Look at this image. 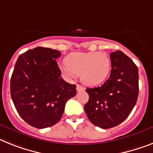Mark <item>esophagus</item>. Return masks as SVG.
Listing matches in <instances>:
<instances>
[{"label":"esophagus","instance_id":"34e87169","mask_svg":"<svg viewBox=\"0 0 153 153\" xmlns=\"http://www.w3.org/2000/svg\"><path fill=\"white\" fill-rule=\"evenodd\" d=\"M83 91V87H82V86L77 84V85H76V91H77V92H80V91Z\"/></svg>","mask_w":153,"mask_h":153}]
</instances>
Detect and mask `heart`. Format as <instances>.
<instances>
[{"mask_svg": "<svg viewBox=\"0 0 153 153\" xmlns=\"http://www.w3.org/2000/svg\"><path fill=\"white\" fill-rule=\"evenodd\" d=\"M61 68L68 78L74 79L76 75H80L84 84L96 86L108 76L111 59L104 53H74L66 57Z\"/></svg>", "mask_w": 153, "mask_h": 153, "instance_id": "heart-1", "label": "heart"}]
</instances>
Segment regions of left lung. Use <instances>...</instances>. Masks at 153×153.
<instances>
[{
	"label": "left lung",
	"instance_id": "1",
	"mask_svg": "<svg viewBox=\"0 0 153 153\" xmlns=\"http://www.w3.org/2000/svg\"><path fill=\"white\" fill-rule=\"evenodd\" d=\"M111 70L104 84L87 88L89 100L84 111L90 121L107 129L125 121L136 104L139 95V70L121 51L111 53Z\"/></svg>",
	"mask_w": 153,
	"mask_h": 153
}]
</instances>
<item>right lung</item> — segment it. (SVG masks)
I'll return each instance as SVG.
<instances>
[{
	"label": "right lung",
	"mask_w": 153,
	"mask_h": 153,
	"mask_svg": "<svg viewBox=\"0 0 153 153\" xmlns=\"http://www.w3.org/2000/svg\"><path fill=\"white\" fill-rule=\"evenodd\" d=\"M59 51L36 47L20 55L11 78V95L22 118L37 128L56 125L66 103L76 94L75 84L61 77Z\"/></svg>",
	"instance_id": "1"
}]
</instances>
